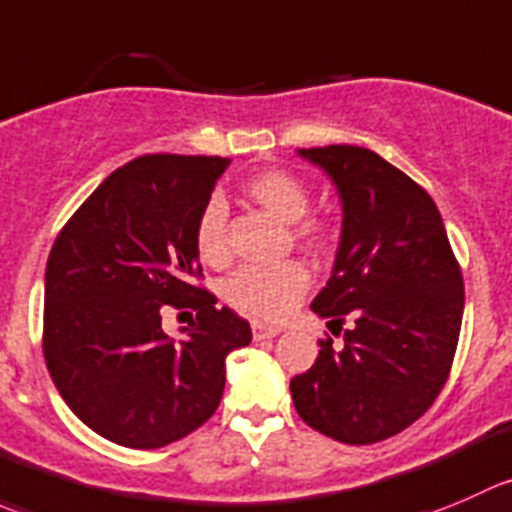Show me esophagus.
Returning a JSON list of instances; mask_svg holds the SVG:
<instances>
[{
  "mask_svg": "<svg viewBox=\"0 0 512 512\" xmlns=\"http://www.w3.org/2000/svg\"><path fill=\"white\" fill-rule=\"evenodd\" d=\"M275 335H280V327L265 325V322H252V337L255 340H270Z\"/></svg>",
  "mask_w": 512,
  "mask_h": 512,
  "instance_id": "esophagus-1",
  "label": "esophagus"
}]
</instances>
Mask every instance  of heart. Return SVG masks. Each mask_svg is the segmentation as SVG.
<instances>
[{
	"mask_svg": "<svg viewBox=\"0 0 512 512\" xmlns=\"http://www.w3.org/2000/svg\"><path fill=\"white\" fill-rule=\"evenodd\" d=\"M245 195L272 217L290 225V235L297 245L310 252H325L335 240V227L320 215H310V187L295 172L270 167L255 172L242 185ZM227 207L220 197H210L197 215L195 252L205 265L222 267L230 260V247L225 237ZM310 287V272L300 260H285L270 267H242L225 282V300L235 310L255 320H282Z\"/></svg>",
	"mask_w": 512,
	"mask_h": 512,
	"instance_id": "obj_1",
	"label": "heart"
}]
</instances>
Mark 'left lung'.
I'll return each mask as SVG.
<instances>
[{"mask_svg":"<svg viewBox=\"0 0 512 512\" xmlns=\"http://www.w3.org/2000/svg\"><path fill=\"white\" fill-rule=\"evenodd\" d=\"M342 200L335 267L312 310L345 330L322 337L315 365L290 380L310 428L370 445L413 425L443 390L463 322V272L433 197L372 150H300Z\"/></svg>","mask_w":512,"mask_h":512,"instance_id":"left-lung-1","label":"left lung"}]
</instances>
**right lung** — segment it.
Returning a JSON list of instances; mask_svg holds the SVG:
<instances>
[{"mask_svg": "<svg viewBox=\"0 0 512 512\" xmlns=\"http://www.w3.org/2000/svg\"><path fill=\"white\" fill-rule=\"evenodd\" d=\"M225 157L145 155L114 170L54 240L44 272V360L64 403L112 443L155 450L212 418L225 357L250 345V322L202 285L197 215ZM167 306L196 320L175 343Z\"/></svg>", "mask_w": 512, "mask_h": 512, "instance_id": "add662e5", "label": "right lung"}]
</instances>
